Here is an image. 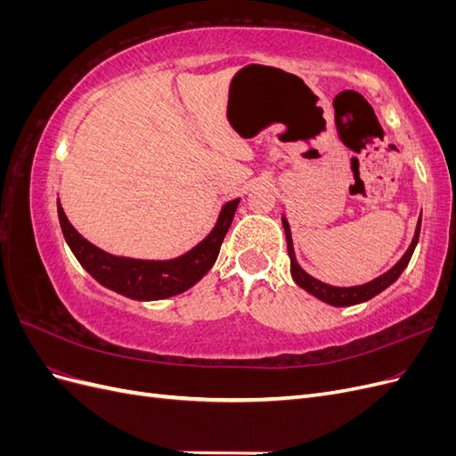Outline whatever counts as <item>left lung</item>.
Wrapping results in <instances>:
<instances>
[{
	"label": "left lung",
	"instance_id": "left-lung-1",
	"mask_svg": "<svg viewBox=\"0 0 456 456\" xmlns=\"http://www.w3.org/2000/svg\"><path fill=\"white\" fill-rule=\"evenodd\" d=\"M283 228H285V238H287V251H289V258H291V273H293V280L297 281L298 287L305 289L310 295L317 297L320 300L327 302L330 306H354V305H360V302H365L372 297H377L379 293H382L386 287H390L402 272L407 268L409 260L415 253V247L419 243V236H420V218H419V224H417V232H415V238H412L411 245L407 253L399 258L397 265L394 268H390L386 273L379 275L377 280H372L365 285H355V287H335V285H327L320 280L312 278L310 273H306L305 270L300 268V265L297 262L295 256V249H293V238H291V228H289L287 218L283 216Z\"/></svg>",
	"mask_w": 456,
	"mask_h": 456
}]
</instances>
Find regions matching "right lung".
I'll return each instance as SVG.
<instances>
[{
  "mask_svg": "<svg viewBox=\"0 0 456 456\" xmlns=\"http://www.w3.org/2000/svg\"><path fill=\"white\" fill-rule=\"evenodd\" d=\"M240 200L228 201L216 226L201 243L183 256L173 260H136L114 256L87 241L66 218L61 201H57L61 228L72 253L93 278L112 291L134 300H161L184 293L209 272L220 253L226 232L236 215Z\"/></svg>",
  "mask_w": 456,
  "mask_h": 456,
  "instance_id": "1",
  "label": "right lung"
}]
</instances>
